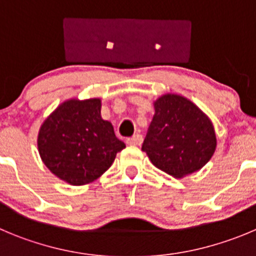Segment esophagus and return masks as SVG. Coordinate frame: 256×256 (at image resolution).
<instances>
[{"instance_id": "1", "label": "esophagus", "mask_w": 256, "mask_h": 256, "mask_svg": "<svg viewBox=\"0 0 256 256\" xmlns=\"http://www.w3.org/2000/svg\"><path fill=\"white\" fill-rule=\"evenodd\" d=\"M126 142H128V145H132V146H139V145L142 142V136L139 135V134H136V135H134L132 138H130V139L126 140Z\"/></svg>"}]
</instances>
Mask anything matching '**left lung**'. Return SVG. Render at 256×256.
Returning <instances> with one entry per match:
<instances>
[{
    "label": "left lung",
    "mask_w": 256,
    "mask_h": 256,
    "mask_svg": "<svg viewBox=\"0 0 256 256\" xmlns=\"http://www.w3.org/2000/svg\"><path fill=\"white\" fill-rule=\"evenodd\" d=\"M152 106L155 114L142 148L152 166L178 179L204 168L217 146L210 117L176 93L160 96Z\"/></svg>",
    "instance_id": "obj_1"
}]
</instances>
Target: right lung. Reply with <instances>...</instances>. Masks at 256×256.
I'll return each mask as SVG.
<instances>
[{
  "label": "right lung",
  "instance_id": "obj_1",
  "mask_svg": "<svg viewBox=\"0 0 256 256\" xmlns=\"http://www.w3.org/2000/svg\"><path fill=\"white\" fill-rule=\"evenodd\" d=\"M101 98H69L44 120L38 134L42 163L70 186L98 179L125 148L101 116Z\"/></svg>",
  "mask_w": 256,
  "mask_h": 256
}]
</instances>
